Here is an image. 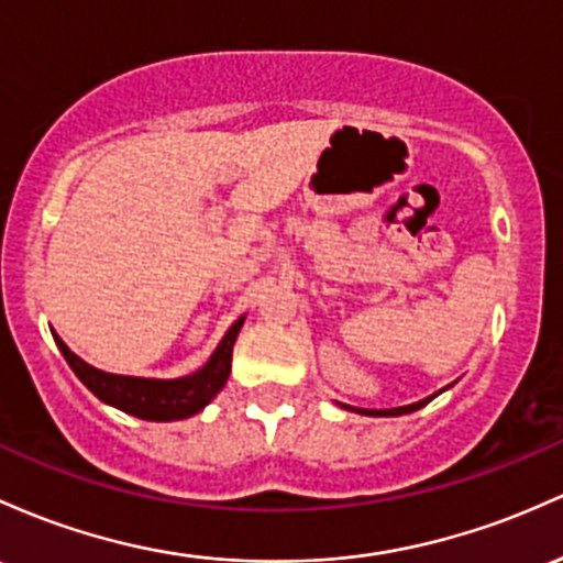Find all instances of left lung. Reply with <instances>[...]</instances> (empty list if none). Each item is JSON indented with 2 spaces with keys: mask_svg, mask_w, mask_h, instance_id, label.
Here are the masks:
<instances>
[{
  "mask_svg": "<svg viewBox=\"0 0 563 563\" xmlns=\"http://www.w3.org/2000/svg\"><path fill=\"white\" fill-rule=\"evenodd\" d=\"M443 390H446V387H443ZM441 390V393H443ZM432 398V395H430ZM430 398H424V400H417V404H409V406H398V409H355V406H347V404H339L342 406V409H347V411H357V413H366V417H400V413H411V411H417V409H422L424 404H430Z\"/></svg>",
  "mask_w": 563,
  "mask_h": 563,
  "instance_id": "obj_1",
  "label": "left lung"
}]
</instances>
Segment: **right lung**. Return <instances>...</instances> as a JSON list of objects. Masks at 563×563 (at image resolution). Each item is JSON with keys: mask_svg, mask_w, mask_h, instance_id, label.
<instances>
[{"mask_svg": "<svg viewBox=\"0 0 563 563\" xmlns=\"http://www.w3.org/2000/svg\"><path fill=\"white\" fill-rule=\"evenodd\" d=\"M245 323V314L238 318L224 333L219 347L211 352L206 363L197 372L176 379H154V376H128V374H109L101 368L85 363L77 352L66 347L64 339L53 333L55 344L64 352L66 363L71 372L79 376L88 390L103 404L114 409L133 413V417L146 419V422H176V419L195 417L206 409L208 404L221 393L232 372V347L240 329Z\"/></svg>", "mask_w": 563, "mask_h": 563, "instance_id": "add662e5", "label": "right lung"}]
</instances>
